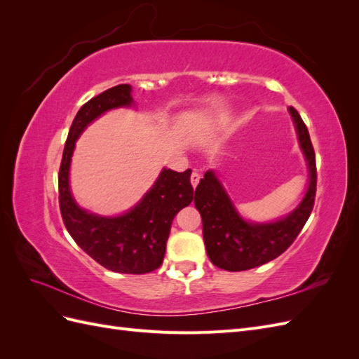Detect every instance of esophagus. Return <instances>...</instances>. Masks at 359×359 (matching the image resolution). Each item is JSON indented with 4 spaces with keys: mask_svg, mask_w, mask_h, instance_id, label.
<instances>
[{
    "mask_svg": "<svg viewBox=\"0 0 359 359\" xmlns=\"http://www.w3.org/2000/svg\"><path fill=\"white\" fill-rule=\"evenodd\" d=\"M190 181H191V186H193V189H196V187H198V184H199V181H201V173L194 170V172L191 173Z\"/></svg>",
    "mask_w": 359,
    "mask_h": 359,
    "instance_id": "1",
    "label": "esophagus"
}]
</instances>
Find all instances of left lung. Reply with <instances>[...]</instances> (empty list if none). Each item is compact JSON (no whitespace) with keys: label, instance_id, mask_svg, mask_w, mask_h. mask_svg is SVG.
I'll return each mask as SVG.
<instances>
[{"label":"left lung","instance_id":"8db88e82","mask_svg":"<svg viewBox=\"0 0 359 359\" xmlns=\"http://www.w3.org/2000/svg\"><path fill=\"white\" fill-rule=\"evenodd\" d=\"M287 111L309 169V187L295 210L273 222L245 220L214 170L205 172L194 191L206 255L222 269L245 271L276 259L295 241L311 214L316 194V156L299 114L292 106Z\"/></svg>","mask_w":359,"mask_h":359}]
</instances>
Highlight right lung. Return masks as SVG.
<instances>
[{
  "mask_svg": "<svg viewBox=\"0 0 359 359\" xmlns=\"http://www.w3.org/2000/svg\"><path fill=\"white\" fill-rule=\"evenodd\" d=\"M132 106V85L123 83L93 97L76 114L58 175L60 208L74 243L95 262L114 273L147 274L163 262L173 217L193 201L191 170L175 172L163 168L142 199L119 215H100L83 210L70 189L72 157L83 130L107 111Z\"/></svg>",
  "mask_w": 359,
  "mask_h": 359,
  "instance_id": "obj_1",
  "label": "right lung"
}]
</instances>
